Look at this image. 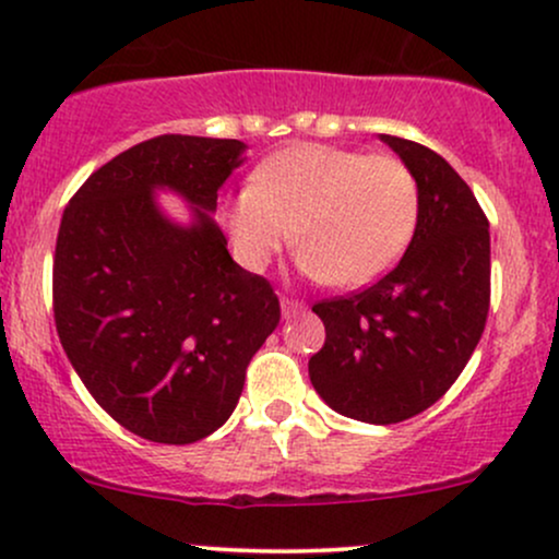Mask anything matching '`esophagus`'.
<instances>
[{
    "instance_id": "34e87169",
    "label": "esophagus",
    "mask_w": 559,
    "mask_h": 559,
    "mask_svg": "<svg viewBox=\"0 0 559 559\" xmlns=\"http://www.w3.org/2000/svg\"><path fill=\"white\" fill-rule=\"evenodd\" d=\"M281 312H284V318L299 316V312H305V301L292 299V297H284V299H281Z\"/></svg>"
}]
</instances>
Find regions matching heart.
<instances>
[{
  "label": "heart",
  "mask_w": 559,
  "mask_h": 559,
  "mask_svg": "<svg viewBox=\"0 0 559 559\" xmlns=\"http://www.w3.org/2000/svg\"><path fill=\"white\" fill-rule=\"evenodd\" d=\"M418 213V181L400 157L297 144L254 170L252 186L228 204L226 223L249 271H265L297 236L301 271L355 288L394 267Z\"/></svg>",
  "instance_id": "heart-1"
}]
</instances>
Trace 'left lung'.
Segmentation results:
<instances>
[{"instance_id":"8db88e82","label":"left lung","mask_w":559,"mask_h":559,"mask_svg":"<svg viewBox=\"0 0 559 559\" xmlns=\"http://www.w3.org/2000/svg\"><path fill=\"white\" fill-rule=\"evenodd\" d=\"M415 173L420 213L404 258L373 286L320 299L325 344L310 381L336 413L376 426L415 418L457 381L491 301L489 217L444 157L381 136Z\"/></svg>"}]
</instances>
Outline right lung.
Wrapping results in <instances>:
<instances>
[{"mask_svg":"<svg viewBox=\"0 0 559 559\" xmlns=\"http://www.w3.org/2000/svg\"><path fill=\"white\" fill-rule=\"evenodd\" d=\"M241 152L236 139L141 141L94 170L62 213L57 336L96 404L157 444H191L230 418L281 320L271 281L230 260L210 217ZM159 185L198 204L194 227L158 215Z\"/></svg>","mask_w":559,"mask_h":559,"instance_id":"right-lung-1","label":"right lung"}]
</instances>
